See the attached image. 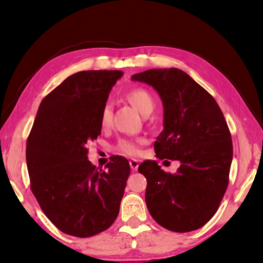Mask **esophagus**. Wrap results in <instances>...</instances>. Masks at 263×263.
Instances as JSON below:
<instances>
[{
    "mask_svg": "<svg viewBox=\"0 0 263 263\" xmlns=\"http://www.w3.org/2000/svg\"><path fill=\"white\" fill-rule=\"evenodd\" d=\"M129 164H130V167H132L133 171L138 170V167H139V161H138V160L132 159L130 161H129Z\"/></svg>",
    "mask_w": 263,
    "mask_h": 263,
    "instance_id": "34e87169",
    "label": "esophagus"
}]
</instances>
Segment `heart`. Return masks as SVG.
I'll return each mask as SVG.
<instances>
[{
    "instance_id": "1",
    "label": "heart",
    "mask_w": 263,
    "mask_h": 263,
    "mask_svg": "<svg viewBox=\"0 0 263 263\" xmlns=\"http://www.w3.org/2000/svg\"><path fill=\"white\" fill-rule=\"evenodd\" d=\"M125 98L133 106L135 107L139 112L146 115L147 112H152L154 107V100L151 93L145 88L138 87L133 88L125 95ZM111 121H112V107L110 104H105L103 106L102 112H100V124L103 128L110 127ZM116 149L125 156H138L139 154V146L138 143L130 140H122L117 143Z\"/></svg>"
}]
</instances>
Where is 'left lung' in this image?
<instances>
[{"label":"left lung","instance_id":"obj_1","mask_svg":"<svg viewBox=\"0 0 263 263\" xmlns=\"http://www.w3.org/2000/svg\"><path fill=\"white\" fill-rule=\"evenodd\" d=\"M132 80L148 84L164 106V130L154 142L159 159L178 160L176 174L156 160L140 164L146 204L158 224L174 232L197 230L218 211L229 184L232 139L215 99L177 68L149 69Z\"/></svg>","mask_w":263,"mask_h":263}]
</instances>
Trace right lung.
<instances>
[{
	"label": "right lung",
	"mask_w": 263,
	"mask_h": 263,
	"mask_svg": "<svg viewBox=\"0 0 263 263\" xmlns=\"http://www.w3.org/2000/svg\"><path fill=\"white\" fill-rule=\"evenodd\" d=\"M121 70L68 77L39 105L26 143L31 190L50 221L67 235L92 237L114 224L130 166L112 156L105 167L87 159L102 132L100 112Z\"/></svg>",
	"instance_id": "right-lung-1"
}]
</instances>
